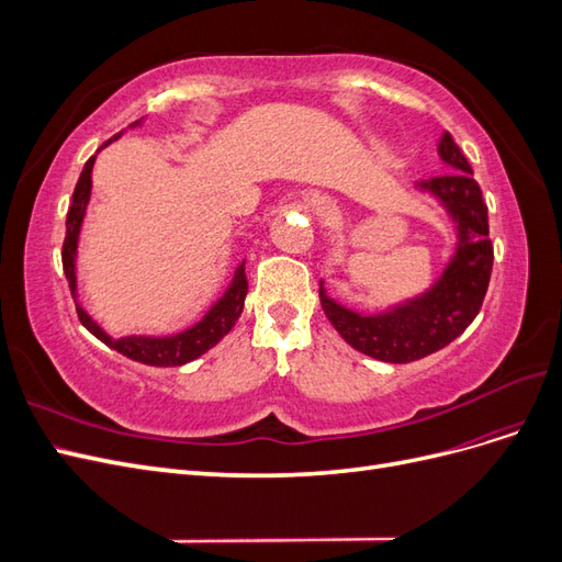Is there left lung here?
Returning <instances> with one entry per match:
<instances>
[{"label": "left lung", "mask_w": 562, "mask_h": 562, "mask_svg": "<svg viewBox=\"0 0 562 562\" xmlns=\"http://www.w3.org/2000/svg\"><path fill=\"white\" fill-rule=\"evenodd\" d=\"M438 155L450 166V171L419 180L417 187L443 203L457 227V252L443 277L424 295L375 316L356 314L330 300L323 283L318 288L321 307L345 342L384 363H411L448 347L469 328L487 293L492 260H495L487 227V203L483 201L479 182L473 180L467 157L448 131L438 143Z\"/></svg>", "instance_id": "obj_1"}]
</instances>
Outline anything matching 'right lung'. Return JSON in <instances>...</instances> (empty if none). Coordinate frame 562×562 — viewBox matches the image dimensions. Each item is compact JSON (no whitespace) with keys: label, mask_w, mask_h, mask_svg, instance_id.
Returning <instances> with one entry per match:
<instances>
[{"label":"right lung","mask_w":562,"mask_h":562,"mask_svg":"<svg viewBox=\"0 0 562 562\" xmlns=\"http://www.w3.org/2000/svg\"><path fill=\"white\" fill-rule=\"evenodd\" d=\"M116 138H119V133L108 143H103V147H108ZM93 161H95V157H91L87 164H83V171L77 180L75 194H72V206H70V211H67V223H65L67 229H65V241H63V271H65L67 283H70L81 326L89 333H93L100 342H105L110 349H116L119 353H124V356H128V359L145 363V366L166 368V366H182V363H190V361L199 359L201 353H206L211 347H215L220 339H223L234 328L236 318H239L244 312V300L248 293V279H246V267H244L246 260L236 267L234 279L225 291V295L213 304L211 312L203 316L196 326L187 328L178 335H168V337H145V335H131V337H119V339L110 337L87 312L81 310V304L77 302V274H75L77 241H79L81 220H83V215H87V206L91 199Z\"/></svg>","instance_id":"1"}]
</instances>
